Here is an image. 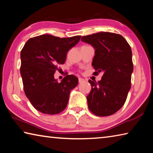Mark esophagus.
I'll use <instances>...</instances> for the list:
<instances>
[{
    "label": "esophagus",
    "mask_w": 153,
    "mask_h": 153,
    "mask_svg": "<svg viewBox=\"0 0 153 153\" xmlns=\"http://www.w3.org/2000/svg\"><path fill=\"white\" fill-rule=\"evenodd\" d=\"M78 82H79V83H82V82H84V79L83 78H81V77H79Z\"/></svg>",
    "instance_id": "obj_1"
}]
</instances>
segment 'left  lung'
<instances>
[{
    "label": "left lung",
    "mask_w": 153,
    "mask_h": 153,
    "mask_svg": "<svg viewBox=\"0 0 153 153\" xmlns=\"http://www.w3.org/2000/svg\"><path fill=\"white\" fill-rule=\"evenodd\" d=\"M81 40L95 49L94 75L103 73L98 82L88 80L92 86L86 97L89 109L97 116L113 115L123 107L131 88L134 66L130 46L122 36L111 32L83 36Z\"/></svg>",
    "instance_id": "left-lung-1"
}]
</instances>
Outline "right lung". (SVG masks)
I'll return each instance as SVG.
<instances>
[{
  "mask_svg": "<svg viewBox=\"0 0 153 153\" xmlns=\"http://www.w3.org/2000/svg\"><path fill=\"white\" fill-rule=\"evenodd\" d=\"M80 38L81 36L61 38L43 34L28 40L21 51L20 73L25 94L40 112L54 115L67 107L69 93L78 84V79L67 75L59 83L54 74Z\"/></svg>",
  "mask_w": 153,
  "mask_h": 153,
  "instance_id": "1",
  "label": "right lung"
}]
</instances>
